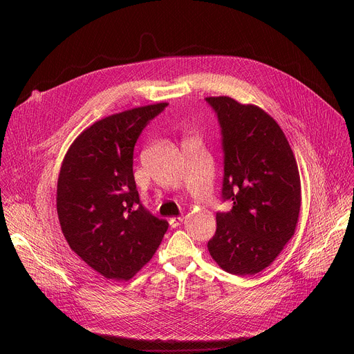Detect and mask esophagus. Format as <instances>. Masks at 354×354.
Wrapping results in <instances>:
<instances>
[{"label": "esophagus", "mask_w": 354, "mask_h": 354, "mask_svg": "<svg viewBox=\"0 0 354 354\" xmlns=\"http://www.w3.org/2000/svg\"><path fill=\"white\" fill-rule=\"evenodd\" d=\"M182 221H183V217H172L169 220V225L171 228H178L182 224Z\"/></svg>", "instance_id": "34e87169"}]
</instances>
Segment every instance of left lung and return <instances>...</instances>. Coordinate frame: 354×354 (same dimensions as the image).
I'll return each instance as SVG.
<instances>
[{
    "mask_svg": "<svg viewBox=\"0 0 354 354\" xmlns=\"http://www.w3.org/2000/svg\"><path fill=\"white\" fill-rule=\"evenodd\" d=\"M206 102L221 129V197L232 200L230 212L217 213L207 248L225 272L255 274L294 235L301 206L298 167L283 130L265 111L230 96H210Z\"/></svg>",
    "mask_w": 354,
    "mask_h": 354,
    "instance_id": "obj_1",
    "label": "left lung"
}]
</instances>
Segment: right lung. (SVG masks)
<instances>
[{"label":"right lung","mask_w":354,"mask_h":354,"mask_svg":"<svg viewBox=\"0 0 354 354\" xmlns=\"http://www.w3.org/2000/svg\"><path fill=\"white\" fill-rule=\"evenodd\" d=\"M168 104L134 108L95 122L68 148L57 180V214L75 254L112 280L131 279L158 249L168 221L140 201L134 145Z\"/></svg>","instance_id":"obj_1"}]
</instances>
